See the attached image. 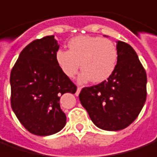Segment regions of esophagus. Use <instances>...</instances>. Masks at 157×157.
<instances>
[{"label":"esophagus","instance_id":"34e87169","mask_svg":"<svg viewBox=\"0 0 157 157\" xmlns=\"http://www.w3.org/2000/svg\"><path fill=\"white\" fill-rule=\"evenodd\" d=\"M81 90H82V87H77V90H76V93H75V95H76V96H78L79 94H80V92H81Z\"/></svg>","mask_w":157,"mask_h":157}]
</instances>
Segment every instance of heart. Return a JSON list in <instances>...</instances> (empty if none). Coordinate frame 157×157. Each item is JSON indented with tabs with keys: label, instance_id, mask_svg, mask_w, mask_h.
Masks as SVG:
<instances>
[{
	"label": "heart",
	"instance_id": "1",
	"mask_svg": "<svg viewBox=\"0 0 157 157\" xmlns=\"http://www.w3.org/2000/svg\"><path fill=\"white\" fill-rule=\"evenodd\" d=\"M68 51L59 50L56 61L68 78H74L80 64L82 70L79 75L81 82H105L113 74L119 59V52L110 39L93 36H78L68 43Z\"/></svg>",
	"mask_w": 157,
	"mask_h": 157
}]
</instances>
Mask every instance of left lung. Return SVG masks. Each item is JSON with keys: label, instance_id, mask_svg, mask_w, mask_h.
I'll return each instance as SVG.
<instances>
[{"label": "left lung", "instance_id": "8db88e82", "mask_svg": "<svg viewBox=\"0 0 157 157\" xmlns=\"http://www.w3.org/2000/svg\"><path fill=\"white\" fill-rule=\"evenodd\" d=\"M119 59L113 74L105 82L85 87L79 94L82 106L97 127L119 131L137 119L147 96V75L134 49L117 44Z\"/></svg>", "mask_w": 157, "mask_h": 157}]
</instances>
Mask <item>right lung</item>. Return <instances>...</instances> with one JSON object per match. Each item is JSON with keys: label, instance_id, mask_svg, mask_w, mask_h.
I'll list each match as a JSON object with an SVG mask.
<instances>
[{"label": "right lung", "instance_id": "obj_1", "mask_svg": "<svg viewBox=\"0 0 157 157\" xmlns=\"http://www.w3.org/2000/svg\"><path fill=\"white\" fill-rule=\"evenodd\" d=\"M54 36L35 39L20 52L10 75L11 106L22 125L38 136L55 134L64 127L61 95L75 94L76 86L56 61Z\"/></svg>", "mask_w": 157, "mask_h": 157}]
</instances>
